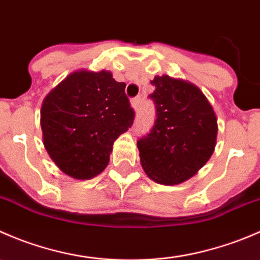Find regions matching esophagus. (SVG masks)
<instances>
[{
    "label": "esophagus",
    "mask_w": 260,
    "mask_h": 260,
    "mask_svg": "<svg viewBox=\"0 0 260 260\" xmlns=\"http://www.w3.org/2000/svg\"><path fill=\"white\" fill-rule=\"evenodd\" d=\"M140 96H138V98H133L132 101H131V107H132L133 109H135V111H137L138 109V106H140Z\"/></svg>",
    "instance_id": "obj_1"
}]
</instances>
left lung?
I'll return each instance as SVG.
<instances>
[{
  "label": "left lung",
  "mask_w": 260,
  "mask_h": 260,
  "mask_svg": "<svg viewBox=\"0 0 260 260\" xmlns=\"http://www.w3.org/2000/svg\"><path fill=\"white\" fill-rule=\"evenodd\" d=\"M156 120L137 142L146 175L161 185L185 182L210 159L217 136V119L199 86L169 75L154 77Z\"/></svg>",
  "instance_id": "obj_1"
}]
</instances>
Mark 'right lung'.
Instances as JSON below:
<instances>
[{
	"mask_svg": "<svg viewBox=\"0 0 260 260\" xmlns=\"http://www.w3.org/2000/svg\"><path fill=\"white\" fill-rule=\"evenodd\" d=\"M124 89L108 70H78L45 96L40 117L44 146L65 175L89 180L108 166L114 141L135 118Z\"/></svg>",
	"mask_w": 260,
	"mask_h": 260,
	"instance_id": "obj_1",
	"label": "right lung"
}]
</instances>
